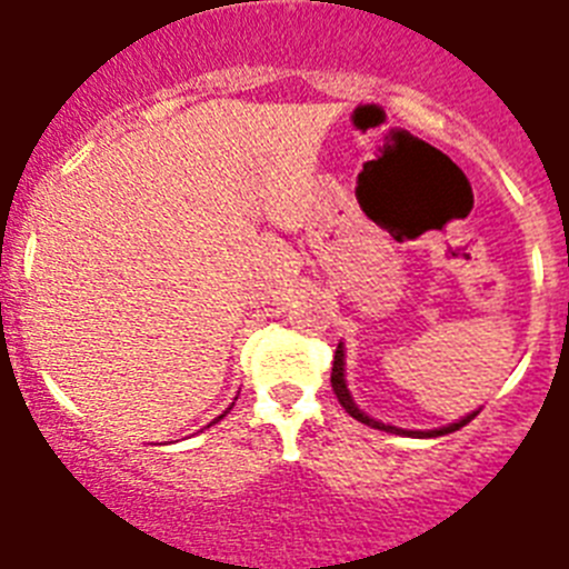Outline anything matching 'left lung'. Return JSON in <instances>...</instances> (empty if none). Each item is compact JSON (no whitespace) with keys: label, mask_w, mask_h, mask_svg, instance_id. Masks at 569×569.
I'll return each mask as SVG.
<instances>
[{"label":"left lung","mask_w":569,"mask_h":569,"mask_svg":"<svg viewBox=\"0 0 569 569\" xmlns=\"http://www.w3.org/2000/svg\"><path fill=\"white\" fill-rule=\"evenodd\" d=\"M331 388H335V397H338V402L343 408H347L349 417H356L358 422H367V426H372V429H381V431H393V435H413V438H440V435H449V431H458L461 426H467V422L476 417V413H470V417H465V420L452 422V426H443V429H435V431H406V429H397V426H385V422L372 420V417H367L363 411H358V406L352 402V397H349L347 390V381H343V347H338V352H335V363H331Z\"/></svg>","instance_id":"left-lung-1"}]
</instances>
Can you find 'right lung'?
Returning <instances> with one entry per match:
<instances>
[{"instance_id": "obj_1", "label": "right lung", "mask_w": 569, "mask_h": 569, "mask_svg": "<svg viewBox=\"0 0 569 569\" xmlns=\"http://www.w3.org/2000/svg\"><path fill=\"white\" fill-rule=\"evenodd\" d=\"M220 417H222V413H220ZM220 417H217V420H220ZM217 420H213V422H217Z\"/></svg>"}]
</instances>
